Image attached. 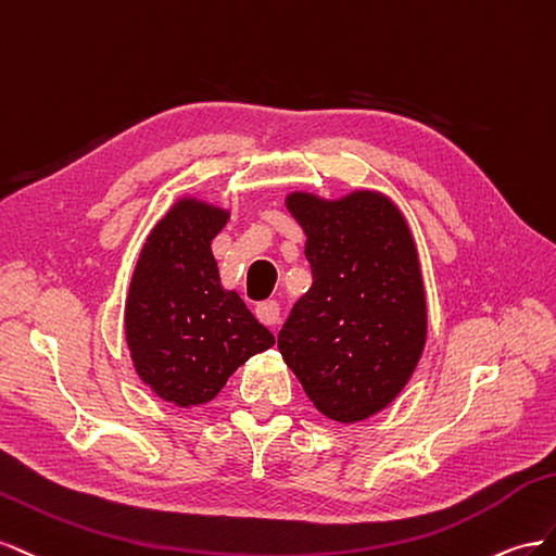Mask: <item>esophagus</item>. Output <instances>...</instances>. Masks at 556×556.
<instances>
[{
	"label": "esophagus",
	"mask_w": 556,
	"mask_h": 556,
	"mask_svg": "<svg viewBox=\"0 0 556 556\" xmlns=\"http://www.w3.org/2000/svg\"><path fill=\"white\" fill-rule=\"evenodd\" d=\"M279 305L275 303V300H267V303H261L258 307H256V316H258V321L263 324V326H267V328H275L277 324H279Z\"/></svg>",
	"instance_id": "34e87169"
}]
</instances>
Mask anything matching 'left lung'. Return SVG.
Listing matches in <instances>:
<instances>
[{
	"label": "left lung",
	"instance_id": "8db88e82",
	"mask_svg": "<svg viewBox=\"0 0 556 556\" xmlns=\"http://www.w3.org/2000/svg\"><path fill=\"white\" fill-rule=\"evenodd\" d=\"M303 228L312 289L279 330V352L324 417L358 424L389 407L415 375L428 309L415 237L382 190L287 195Z\"/></svg>",
	"mask_w": 556,
	"mask_h": 556
}]
</instances>
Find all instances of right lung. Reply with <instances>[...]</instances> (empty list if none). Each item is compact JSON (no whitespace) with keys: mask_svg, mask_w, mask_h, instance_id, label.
I'll list each match as a JSON object with an SVG mask.
<instances>
[{"mask_svg":"<svg viewBox=\"0 0 556 556\" xmlns=\"http://www.w3.org/2000/svg\"><path fill=\"white\" fill-rule=\"evenodd\" d=\"M228 218L220 204L179 198L149 232L125 298L135 372L184 409L214 401L237 368L275 344L240 293L220 283L212 240Z\"/></svg>","mask_w":556,"mask_h":556,"instance_id":"obj_1","label":"right lung"}]
</instances>
